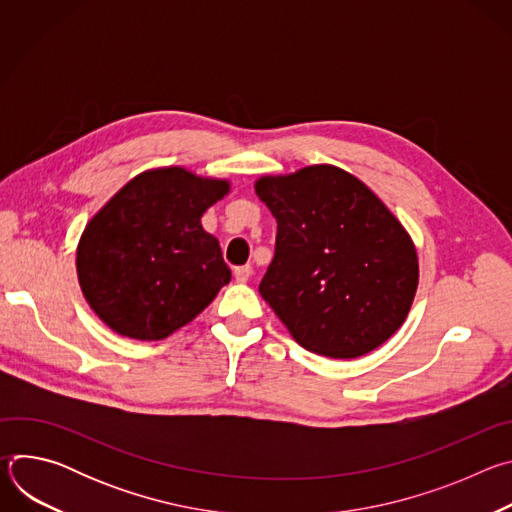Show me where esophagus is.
Masks as SVG:
<instances>
[{
	"label": "esophagus",
	"mask_w": 512,
	"mask_h": 512,
	"mask_svg": "<svg viewBox=\"0 0 512 512\" xmlns=\"http://www.w3.org/2000/svg\"><path fill=\"white\" fill-rule=\"evenodd\" d=\"M233 273H235L237 283H247L249 277L253 275V267H251V265H241V267H235Z\"/></svg>",
	"instance_id": "esophagus-1"
}]
</instances>
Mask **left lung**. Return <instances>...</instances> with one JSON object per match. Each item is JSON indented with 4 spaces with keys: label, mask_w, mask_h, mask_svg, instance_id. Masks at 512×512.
I'll return each instance as SVG.
<instances>
[{
    "label": "left lung",
    "mask_w": 512,
    "mask_h": 512,
    "mask_svg": "<svg viewBox=\"0 0 512 512\" xmlns=\"http://www.w3.org/2000/svg\"><path fill=\"white\" fill-rule=\"evenodd\" d=\"M255 192L277 221L259 283L294 340L330 358L387 342L413 304L419 263L399 218L356 176L330 164L261 176Z\"/></svg>",
    "instance_id": "1"
}]
</instances>
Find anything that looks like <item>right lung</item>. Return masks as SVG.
Returning <instances> with one entry per match:
<instances>
[{
    "instance_id": "1",
    "label": "right lung",
    "mask_w": 512,
    "mask_h": 512,
    "mask_svg": "<svg viewBox=\"0 0 512 512\" xmlns=\"http://www.w3.org/2000/svg\"><path fill=\"white\" fill-rule=\"evenodd\" d=\"M229 192V180L154 168L91 218L77 247V273L85 300L113 332L164 340L231 281L221 245L200 223Z\"/></svg>"
}]
</instances>
